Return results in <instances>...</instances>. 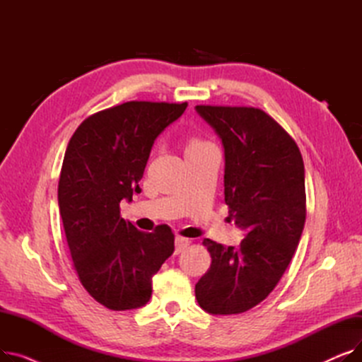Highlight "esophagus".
I'll return each mask as SVG.
<instances>
[{
  "label": "esophagus",
  "instance_id": "esophagus-1",
  "mask_svg": "<svg viewBox=\"0 0 362 362\" xmlns=\"http://www.w3.org/2000/svg\"><path fill=\"white\" fill-rule=\"evenodd\" d=\"M189 243H191V240H189V239L182 238V236H177V238H176V240H175V246H176L175 254H180V252H183V251L187 248V246H189Z\"/></svg>",
  "mask_w": 362,
  "mask_h": 362
}]
</instances>
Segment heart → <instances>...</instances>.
<instances>
[{
	"label": "heart",
	"mask_w": 362,
	"mask_h": 362,
	"mask_svg": "<svg viewBox=\"0 0 362 362\" xmlns=\"http://www.w3.org/2000/svg\"><path fill=\"white\" fill-rule=\"evenodd\" d=\"M202 144H206V142H202L199 139H191V141H189V144H187V148H194V146H198V145H202Z\"/></svg>",
	"instance_id": "b5f03b06"
}]
</instances>
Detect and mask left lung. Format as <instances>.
Listing matches in <instances>:
<instances>
[{"instance_id": "left-lung-1", "label": "left lung", "mask_w": 362, "mask_h": 362, "mask_svg": "<svg viewBox=\"0 0 362 362\" xmlns=\"http://www.w3.org/2000/svg\"><path fill=\"white\" fill-rule=\"evenodd\" d=\"M224 146V201L246 236L240 246L204 239L211 265L195 286L210 314H240L267 298L286 272L307 217L305 171L289 133L254 107L197 105Z\"/></svg>"}]
</instances>
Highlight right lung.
Instances as JSON below:
<instances>
[{
  "instance_id": "add662e5",
  "label": "right lung",
  "mask_w": 362,
  "mask_h": 362,
  "mask_svg": "<svg viewBox=\"0 0 362 362\" xmlns=\"http://www.w3.org/2000/svg\"><path fill=\"white\" fill-rule=\"evenodd\" d=\"M187 103L129 101L92 114L67 145L59 206L73 267L86 292L112 311L144 307L152 276L175 251L167 224L138 230L120 201L139 194V180L160 133Z\"/></svg>"
}]
</instances>
